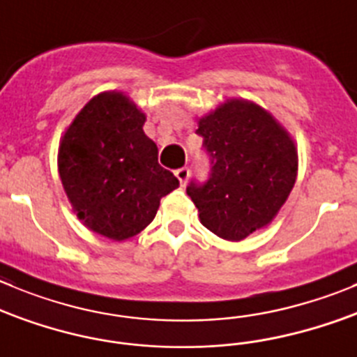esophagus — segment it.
<instances>
[{"label": "esophagus", "instance_id": "1", "mask_svg": "<svg viewBox=\"0 0 357 357\" xmlns=\"http://www.w3.org/2000/svg\"><path fill=\"white\" fill-rule=\"evenodd\" d=\"M176 178H178V182H181V185H185V182L189 181V176H191V169L188 168V166H184V168H178L175 172Z\"/></svg>", "mask_w": 357, "mask_h": 357}]
</instances>
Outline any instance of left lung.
I'll return each instance as SVG.
<instances>
[{
    "instance_id": "1",
    "label": "left lung",
    "mask_w": 357,
    "mask_h": 357,
    "mask_svg": "<svg viewBox=\"0 0 357 357\" xmlns=\"http://www.w3.org/2000/svg\"><path fill=\"white\" fill-rule=\"evenodd\" d=\"M196 133L212 165L208 181L188 185L203 226L238 242L270 224L296 182L298 152L289 133L245 100H227L199 119Z\"/></svg>"
}]
</instances>
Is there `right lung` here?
<instances>
[{
  "label": "right lung",
  "mask_w": 357,
  "mask_h": 357,
  "mask_svg": "<svg viewBox=\"0 0 357 357\" xmlns=\"http://www.w3.org/2000/svg\"><path fill=\"white\" fill-rule=\"evenodd\" d=\"M145 114L122 93L94 96L61 138L57 168L75 213L94 233L122 242L154 220L178 178L158 162Z\"/></svg>",
  "instance_id": "add662e5"
}]
</instances>
